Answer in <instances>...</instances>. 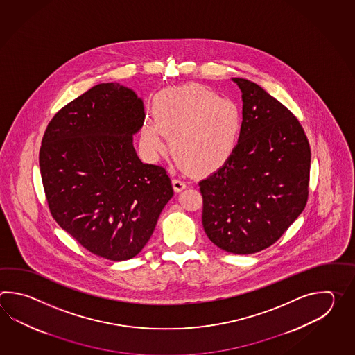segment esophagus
Instances as JSON below:
<instances>
[{
  "label": "esophagus",
  "mask_w": 355,
  "mask_h": 355,
  "mask_svg": "<svg viewBox=\"0 0 355 355\" xmlns=\"http://www.w3.org/2000/svg\"><path fill=\"white\" fill-rule=\"evenodd\" d=\"M173 187H174V190L176 193H180L181 190L187 188V182L182 180V179L175 178V179H173Z\"/></svg>",
  "instance_id": "esophagus-1"
}]
</instances>
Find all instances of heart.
I'll use <instances>...</instances> for the list:
<instances>
[{
  "label": "heart",
  "instance_id": "heart-1",
  "mask_svg": "<svg viewBox=\"0 0 355 355\" xmlns=\"http://www.w3.org/2000/svg\"><path fill=\"white\" fill-rule=\"evenodd\" d=\"M155 119H146L141 144L151 156L165 150L170 136L175 157L194 171L226 165L239 147L242 114L234 101L198 85L161 91L153 106Z\"/></svg>",
  "mask_w": 355,
  "mask_h": 355
}]
</instances>
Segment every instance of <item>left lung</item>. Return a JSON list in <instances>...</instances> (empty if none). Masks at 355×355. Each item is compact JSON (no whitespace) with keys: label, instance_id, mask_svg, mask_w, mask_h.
I'll list each match as a JSON object with an SVG mask.
<instances>
[{"label":"left lung","instance_id":"8db88e82","mask_svg":"<svg viewBox=\"0 0 355 355\" xmlns=\"http://www.w3.org/2000/svg\"><path fill=\"white\" fill-rule=\"evenodd\" d=\"M242 92L241 139L232 159L199 181L204 231L216 246L249 255L278 241L309 199L311 150L298 119L255 83Z\"/></svg>","mask_w":355,"mask_h":355}]
</instances>
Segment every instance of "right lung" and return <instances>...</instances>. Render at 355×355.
<instances>
[{"instance_id": "right-lung-1", "label": "right lung", "mask_w": 355, "mask_h": 355, "mask_svg": "<svg viewBox=\"0 0 355 355\" xmlns=\"http://www.w3.org/2000/svg\"><path fill=\"white\" fill-rule=\"evenodd\" d=\"M144 107L119 83H98L49 121L39 166L49 211L98 257H136L174 196L164 167L144 164L133 147Z\"/></svg>"}]
</instances>
